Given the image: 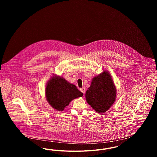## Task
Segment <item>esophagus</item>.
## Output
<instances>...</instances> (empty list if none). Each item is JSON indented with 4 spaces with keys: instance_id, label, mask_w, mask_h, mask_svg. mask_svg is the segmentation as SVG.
<instances>
[{
    "instance_id": "34e87169",
    "label": "esophagus",
    "mask_w": 157,
    "mask_h": 157,
    "mask_svg": "<svg viewBox=\"0 0 157 157\" xmlns=\"http://www.w3.org/2000/svg\"><path fill=\"white\" fill-rule=\"evenodd\" d=\"M80 90H81V92H82L83 94L85 93V88H80Z\"/></svg>"
}]
</instances>
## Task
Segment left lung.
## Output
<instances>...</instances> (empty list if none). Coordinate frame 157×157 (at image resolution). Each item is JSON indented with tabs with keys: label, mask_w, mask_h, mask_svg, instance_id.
<instances>
[{
	"label": "left lung",
	"mask_w": 157,
	"mask_h": 157,
	"mask_svg": "<svg viewBox=\"0 0 157 157\" xmlns=\"http://www.w3.org/2000/svg\"><path fill=\"white\" fill-rule=\"evenodd\" d=\"M116 88L109 73L105 71L92 79L86 92L87 102L98 113L107 111L116 99Z\"/></svg>",
	"instance_id": "8db88e82"
}]
</instances>
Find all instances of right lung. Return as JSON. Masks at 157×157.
Instances as JSON below:
<instances>
[{
    "mask_svg": "<svg viewBox=\"0 0 157 157\" xmlns=\"http://www.w3.org/2000/svg\"><path fill=\"white\" fill-rule=\"evenodd\" d=\"M45 94L49 104L59 111H63L73 99L83 96L75 85L57 76H53L48 82Z\"/></svg>",
    "mask_w": 157,
    "mask_h": 157,
    "instance_id": "right-lung-1",
    "label": "right lung"
}]
</instances>
